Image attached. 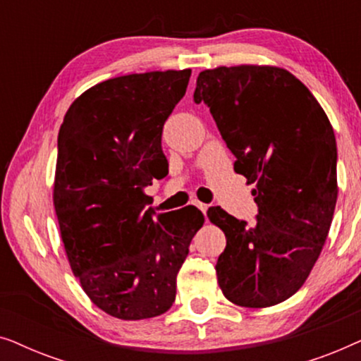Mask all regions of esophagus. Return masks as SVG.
<instances>
[{
    "label": "esophagus",
    "instance_id": "1",
    "mask_svg": "<svg viewBox=\"0 0 361 361\" xmlns=\"http://www.w3.org/2000/svg\"><path fill=\"white\" fill-rule=\"evenodd\" d=\"M197 207H199L202 214H207V210H209V205H207V204H202V202H197Z\"/></svg>",
    "mask_w": 361,
    "mask_h": 361
}]
</instances>
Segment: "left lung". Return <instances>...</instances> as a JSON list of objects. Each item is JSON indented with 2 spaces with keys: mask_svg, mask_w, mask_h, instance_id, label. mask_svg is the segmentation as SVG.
Masks as SVG:
<instances>
[{
  "mask_svg": "<svg viewBox=\"0 0 361 361\" xmlns=\"http://www.w3.org/2000/svg\"><path fill=\"white\" fill-rule=\"evenodd\" d=\"M194 100L210 108L258 205L253 225L220 207L207 212L226 236L219 286L241 307H271L302 288L327 240L338 194L334 128L309 88L281 67L209 68Z\"/></svg>",
  "mask_w": 361,
  "mask_h": 361,
  "instance_id": "1",
  "label": "left lung"
}]
</instances>
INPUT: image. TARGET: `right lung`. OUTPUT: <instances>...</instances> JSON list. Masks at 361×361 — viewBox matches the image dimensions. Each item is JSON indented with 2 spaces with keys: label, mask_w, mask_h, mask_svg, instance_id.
Here are the masks:
<instances>
[{
  "label": "right lung",
  "mask_w": 361,
  "mask_h": 361,
  "mask_svg": "<svg viewBox=\"0 0 361 361\" xmlns=\"http://www.w3.org/2000/svg\"><path fill=\"white\" fill-rule=\"evenodd\" d=\"M192 71L97 83L68 108L57 137L54 209L72 273L93 304L121 320L176 300V279L204 225L194 205L154 214L145 189L167 176L162 128Z\"/></svg>",
  "instance_id": "1"
}]
</instances>
